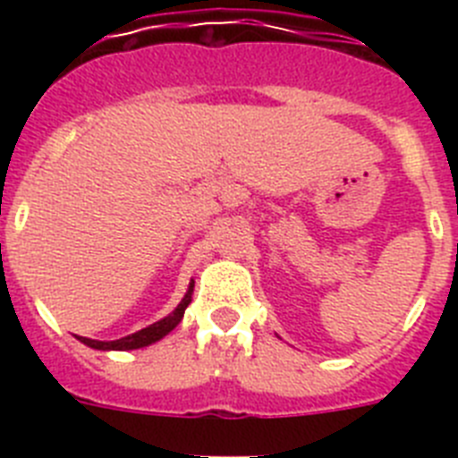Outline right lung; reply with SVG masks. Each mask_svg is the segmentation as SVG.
Wrapping results in <instances>:
<instances>
[{
  "instance_id": "1",
  "label": "right lung",
  "mask_w": 458,
  "mask_h": 458,
  "mask_svg": "<svg viewBox=\"0 0 458 458\" xmlns=\"http://www.w3.org/2000/svg\"><path fill=\"white\" fill-rule=\"evenodd\" d=\"M192 289H194V282H190L188 286V293L183 295V301L179 302V307L169 314V317L160 318V321H156L153 326L148 327H141V330H137V333L128 335V337H121V339H114V342H98V339H89V337H78L80 342L87 344V346H91V349H98V351H132V349H144V346H148V344L157 342V339H163L165 335H169L174 330V327L179 326L181 318H183L185 314V307L192 302Z\"/></svg>"
}]
</instances>
